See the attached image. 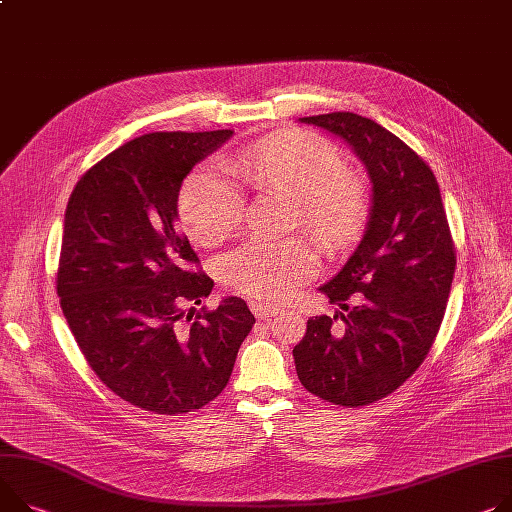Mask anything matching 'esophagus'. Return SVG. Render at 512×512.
I'll list each match as a JSON object with an SVG mask.
<instances>
[{
  "label": "esophagus",
  "instance_id": "34e87169",
  "mask_svg": "<svg viewBox=\"0 0 512 512\" xmlns=\"http://www.w3.org/2000/svg\"><path fill=\"white\" fill-rule=\"evenodd\" d=\"M250 309L254 311V316H256L258 320H270V318H274V316H279V313L283 311V309H279L277 305H266V303H258V301H252V303H250Z\"/></svg>",
  "mask_w": 512,
  "mask_h": 512
}]
</instances>
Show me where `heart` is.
I'll use <instances>...</instances> for the list:
<instances>
[{
    "instance_id": "1",
    "label": "heart",
    "mask_w": 512,
    "mask_h": 512,
    "mask_svg": "<svg viewBox=\"0 0 512 512\" xmlns=\"http://www.w3.org/2000/svg\"><path fill=\"white\" fill-rule=\"evenodd\" d=\"M227 166L258 192L297 201L295 223L328 252L348 248L367 221L369 192L363 178L346 170L338 147L320 135H274L235 153ZM180 217L192 240L221 244L242 223V192L227 170L205 164L182 188ZM318 268L320 254L303 238L248 240L219 264L229 289L262 301L287 299L316 277Z\"/></svg>"
}]
</instances>
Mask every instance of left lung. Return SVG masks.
Here are the masks:
<instances>
[{
	"instance_id": "obj_1",
	"label": "left lung",
	"mask_w": 512,
	"mask_h": 512,
	"mask_svg": "<svg viewBox=\"0 0 512 512\" xmlns=\"http://www.w3.org/2000/svg\"><path fill=\"white\" fill-rule=\"evenodd\" d=\"M301 123L344 139L373 184L365 238L320 287L342 311L309 318L293 348L309 393L361 408L387 398L426 359L445 318L455 242L435 174L400 137L355 112L305 116Z\"/></svg>"
}]
</instances>
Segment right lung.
<instances>
[{
  "instance_id": "obj_1",
  "label": "right lung",
  "mask_w": 512,
  "mask_h": 512,
  "mask_svg": "<svg viewBox=\"0 0 512 512\" xmlns=\"http://www.w3.org/2000/svg\"><path fill=\"white\" fill-rule=\"evenodd\" d=\"M233 131H160L114 149L75 184L57 295L98 379L153 414H186L225 389L254 326L246 301L201 305L213 279L174 225L186 174Z\"/></svg>"
}]
</instances>
